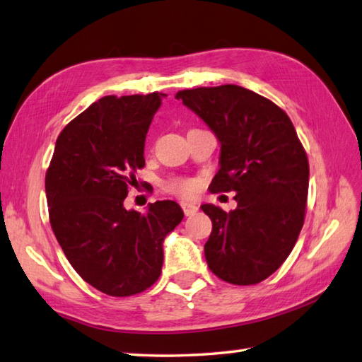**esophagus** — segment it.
Here are the masks:
<instances>
[{
  "instance_id": "34e87169",
  "label": "esophagus",
  "mask_w": 362,
  "mask_h": 362,
  "mask_svg": "<svg viewBox=\"0 0 362 362\" xmlns=\"http://www.w3.org/2000/svg\"><path fill=\"white\" fill-rule=\"evenodd\" d=\"M181 208L186 216H192L194 213L199 211V206H197L195 203H189V202H181Z\"/></svg>"
}]
</instances>
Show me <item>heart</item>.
<instances>
[{"label":"heart","mask_w":362,"mask_h":362,"mask_svg":"<svg viewBox=\"0 0 362 362\" xmlns=\"http://www.w3.org/2000/svg\"><path fill=\"white\" fill-rule=\"evenodd\" d=\"M167 192L180 195V197H190L197 192V182L189 178H170L163 184Z\"/></svg>","instance_id":"obj_1"}]
</instances>
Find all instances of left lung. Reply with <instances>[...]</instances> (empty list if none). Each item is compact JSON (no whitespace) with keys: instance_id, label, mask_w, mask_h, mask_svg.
<instances>
[{"instance_id":"8db88e82","label":"left lung","mask_w":362,"mask_h":362,"mask_svg":"<svg viewBox=\"0 0 362 362\" xmlns=\"http://www.w3.org/2000/svg\"><path fill=\"white\" fill-rule=\"evenodd\" d=\"M176 99L221 141L213 192H236V209L202 204L213 222L204 244L209 269L222 281L254 285L281 268L303 228L309 160L288 115L238 85L195 88Z\"/></svg>"}]
</instances>
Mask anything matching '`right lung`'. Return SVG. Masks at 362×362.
I'll return each mask as SVG.
<instances>
[{"mask_svg": "<svg viewBox=\"0 0 362 362\" xmlns=\"http://www.w3.org/2000/svg\"><path fill=\"white\" fill-rule=\"evenodd\" d=\"M165 94L105 96L58 135L45 175L54 236L85 282L110 296H132L158 281L162 244L184 213L163 200L145 214L124 199L145 167V139Z\"/></svg>", "mask_w": 362, "mask_h": 362, "instance_id": "right-lung-1", "label": "right lung"}]
</instances>
